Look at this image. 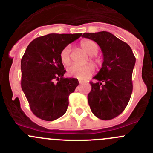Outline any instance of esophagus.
Wrapping results in <instances>:
<instances>
[{
  "instance_id": "34e87169",
  "label": "esophagus",
  "mask_w": 153,
  "mask_h": 153,
  "mask_svg": "<svg viewBox=\"0 0 153 153\" xmlns=\"http://www.w3.org/2000/svg\"><path fill=\"white\" fill-rule=\"evenodd\" d=\"M79 84L80 85H82V84H87L88 82H85V81H81V80H79Z\"/></svg>"
}]
</instances>
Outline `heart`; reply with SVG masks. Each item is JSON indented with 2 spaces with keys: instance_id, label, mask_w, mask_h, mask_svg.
Listing matches in <instances>:
<instances>
[{
  "instance_id": "obj_1",
  "label": "heart",
  "mask_w": 153,
  "mask_h": 153,
  "mask_svg": "<svg viewBox=\"0 0 153 153\" xmlns=\"http://www.w3.org/2000/svg\"><path fill=\"white\" fill-rule=\"evenodd\" d=\"M80 47L86 53L90 56L96 55L99 51V46L95 41L90 39L84 40L80 43ZM61 62L65 65H68L71 61V48L66 46L60 52ZM94 72V67L91 64H86L84 65H70L67 68V72L70 76L76 78L78 79L85 80L91 76Z\"/></svg>"
}]
</instances>
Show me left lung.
Listing matches in <instances>:
<instances>
[{
  "label": "left lung",
  "mask_w": 153,
  "mask_h": 153,
  "mask_svg": "<svg viewBox=\"0 0 153 153\" xmlns=\"http://www.w3.org/2000/svg\"><path fill=\"white\" fill-rule=\"evenodd\" d=\"M82 37L95 41L103 56L102 68L90 82L88 96L91 112L98 118L110 120L126 108L133 91L132 72L136 58L127 43L108 31L84 33Z\"/></svg>",
  "instance_id": "left-lung-1"
}]
</instances>
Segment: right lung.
<instances>
[{
    "instance_id": "1",
    "label": "right lung",
    "mask_w": 153,
    "mask_h": 153,
    "mask_svg": "<svg viewBox=\"0 0 153 153\" xmlns=\"http://www.w3.org/2000/svg\"><path fill=\"white\" fill-rule=\"evenodd\" d=\"M81 35L48 34L35 38L27 47L21 60V87L38 118L54 121L66 112L68 97L79 82L77 78H64L66 71L59 55Z\"/></svg>"
}]
</instances>
